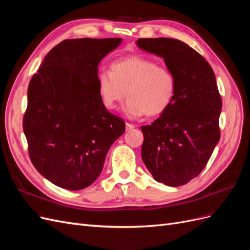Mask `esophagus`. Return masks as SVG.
<instances>
[{"instance_id": "obj_1", "label": "esophagus", "mask_w": 250, "mask_h": 250, "mask_svg": "<svg viewBox=\"0 0 250 250\" xmlns=\"http://www.w3.org/2000/svg\"><path fill=\"white\" fill-rule=\"evenodd\" d=\"M137 126L133 125V124H130V123H126V130H131L133 129V128H135Z\"/></svg>"}]
</instances>
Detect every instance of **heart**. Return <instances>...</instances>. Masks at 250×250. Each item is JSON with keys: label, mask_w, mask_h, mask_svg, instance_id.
<instances>
[{"label": "heart", "mask_w": 250, "mask_h": 250, "mask_svg": "<svg viewBox=\"0 0 250 250\" xmlns=\"http://www.w3.org/2000/svg\"><path fill=\"white\" fill-rule=\"evenodd\" d=\"M97 83L108 109H115L127 96L124 112L132 119L145 113L149 117L161 115L170 106L176 90L175 76L169 69L142 56L117 60L110 72L98 75Z\"/></svg>", "instance_id": "1"}]
</instances>
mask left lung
Returning <instances> with one entry per match:
<instances>
[{
    "mask_svg": "<svg viewBox=\"0 0 250 250\" xmlns=\"http://www.w3.org/2000/svg\"><path fill=\"white\" fill-rule=\"evenodd\" d=\"M138 47L164 58L176 80L170 106L142 126V158L153 178L179 187L198 176L220 140L222 101L209 63L184 42L140 39Z\"/></svg>",
    "mask_w": 250,
    "mask_h": 250,
    "instance_id": "left-lung-1",
    "label": "left lung"
}]
</instances>
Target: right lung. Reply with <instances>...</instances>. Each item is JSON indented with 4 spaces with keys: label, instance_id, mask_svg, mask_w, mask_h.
Returning a JSON list of instances; mask_svg holds the SVG:
<instances>
[{
    "label": "right lung",
    "instance_id": "1",
    "mask_svg": "<svg viewBox=\"0 0 250 250\" xmlns=\"http://www.w3.org/2000/svg\"><path fill=\"white\" fill-rule=\"evenodd\" d=\"M122 39H74L44 57L28 86L22 128L35 169L52 184L77 191L102 172L110 146L125 131L98 92V65Z\"/></svg>",
    "mask_w": 250,
    "mask_h": 250
}]
</instances>
